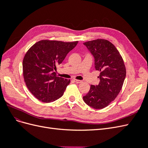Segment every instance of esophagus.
<instances>
[{"instance_id": "1", "label": "esophagus", "mask_w": 148, "mask_h": 148, "mask_svg": "<svg viewBox=\"0 0 148 148\" xmlns=\"http://www.w3.org/2000/svg\"><path fill=\"white\" fill-rule=\"evenodd\" d=\"M73 81L77 83H81L82 82V80H79V79H73Z\"/></svg>"}]
</instances>
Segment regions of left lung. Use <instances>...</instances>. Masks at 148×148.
<instances>
[{
	"label": "left lung",
	"mask_w": 148,
	"mask_h": 148,
	"mask_svg": "<svg viewBox=\"0 0 148 148\" xmlns=\"http://www.w3.org/2000/svg\"><path fill=\"white\" fill-rule=\"evenodd\" d=\"M83 44L95 57L96 70L100 71L99 84L91 85L83 100L92 108L102 109L118 96L126 77V68L120 52L108 40L97 39Z\"/></svg>",
	"instance_id": "1"
}]
</instances>
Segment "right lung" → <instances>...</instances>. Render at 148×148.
Segmentation results:
<instances>
[{
  "instance_id": "add662e5",
  "label": "right lung",
  "mask_w": 148,
  "mask_h": 148,
  "mask_svg": "<svg viewBox=\"0 0 148 148\" xmlns=\"http://www.w3.org/2000/svg\"><path fill=\"white\" fill-rule=\"evenodd\" d=\"M78 42L44 39L26 52L23 60V77L26 86L38 100L51 102L64 95L70 80L58 77L56 66Z\"/></svg>"
}]
</instances>
